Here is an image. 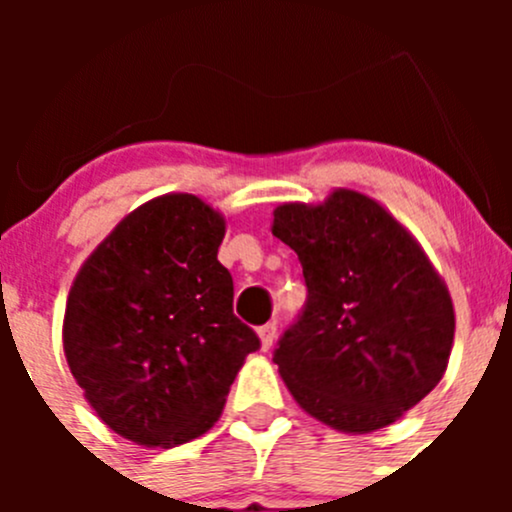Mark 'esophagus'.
<instances>
[{
    "label": "esophagus",
    "mask_w": 512,
    "mask_h": 512,
    "mask_svg": "<svg viewBox=\"0 0 512 512\" xmlns=\"http://www.w3.org/2000/svg\"><path fill=\"white\" fill-rule=\"evenodd\" d=\"M257 337H260V347L262 349H265V352H267V349H270L272 347V342H275V337H277V327H275V324H265V327H260V329H257Z\"/></svg>",
    "instance_id": "1"
}]
</instances>
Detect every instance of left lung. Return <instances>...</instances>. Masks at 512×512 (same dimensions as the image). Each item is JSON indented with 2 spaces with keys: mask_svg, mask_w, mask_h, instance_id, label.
Returning a JSON list of instances; mask_svg holds the SVG:
<instances>
[{
  "mask_svg": "<svg viewBox=\"0 0 512 512\" xmlns=\"http://www.w3.org/2000/svg\"><path fill=\"white\" fill-rule=\"evenodd\" d=\"M272 235L297 252L309 292L275 352L299 409L342 433L399 421L443 379L456 334L451 292L423 247L349 188L277 205Z\"/></svg>",
  "mask_w": 512,
  "mask_h": 512,
  "instance_id": "left-lung-1",
  "label": "left lung"
}]
</instances>
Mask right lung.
I'll use <instances>...</instances> for the list:
<instances>
[{"mask_svg": "<svg viewBox=\"0 0 512 512\" xmlns=\"http://www.w3.org/2000/svg\"><path fill=\"white\" fill-rule=\"evenodd\" d=\"M225 225L198 195H158L98 242L69 289L71 374L96 416L138 446L210 431L260 347L232 314V277L218 260Z\"/></svg>", "mask_w": 512, "mask_h": 512, "instance_id": "obj_1", "label": "right lung"}]
</instances>
